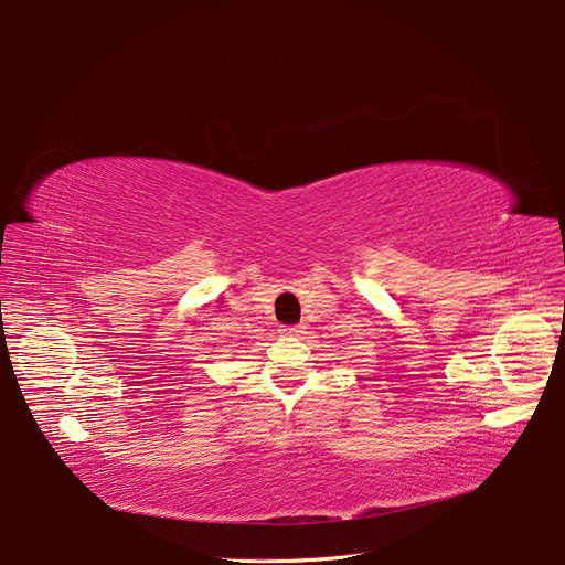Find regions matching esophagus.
Segmentation results:
<instances>
[{"instance_id": "obj_1", "label": "esophagus", "mask_w": 565, "mask_h": 565, "mask_svg": "<svg viewBox=\"0 0 565 565\" xmlns=\"http://www.w3.org/2000/svg\"><path fill=\"white\" fill-rule=\"evenodd\" d=\"M302 330H305L302 326H281L279 332H281L284 337H298V334H302Z\"/></svg>"}]
</instances>
